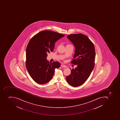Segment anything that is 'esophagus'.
Returning <instances> with one entry per match:
<instances>
[{
  "label": "esophagus",
  "instance_id": "1",
  "mask_svg": "<svg viewBox=\"0 0 120 120\" xmlns=\"http://www.w3.org/2000/svg\"><path fill=\"white\" fill-rule=\"evenodd\" d=\"M61 67H63V68H67V67L66 65L63 64H61Z\"/></svg>",
  "mask_w": 120,
  "mask_h": 120
}]
</instances>
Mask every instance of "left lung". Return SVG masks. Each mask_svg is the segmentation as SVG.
<instances>
[{
  "instance_id": "8db88e82",
  "label": "left lung",
  "mask_w": 120,
  "mask_h": 120,
  "mask_svg": "<svg viewBox=\"0 0 120 120\" xmlns=\"http://www.w3.org/2000/svg\"><path fill=\"white\" fill-rule=\"evenodd\" d=\"M75 46V53L71 63L77 65L71 69L66 76L67 82L73 87L80 86L88 79L94 66L95 51L93 43L82 34H71L67 36Z\"/></svg>"
}]
</instances>
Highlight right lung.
<instances>
[{
  "mask_svg": "<svg viewBox=\"0 0 120 120\" xmlns=\"http://www.w3.org/2000/svg\"><path fill=\"white\" fill-rule=\"evenodd\" d=\"M64 35L50 30L40 31L33 36L26 47V67L31 78L36 83L44 84L53 77L56 68L60 63L46 60L48 53L52 52L56 41Z\"/></svg>",
  "mask_w": 120,
  "mask_h": 120,
  "instance_id": "1",
  "label": "right lung"
}]
</instances>
